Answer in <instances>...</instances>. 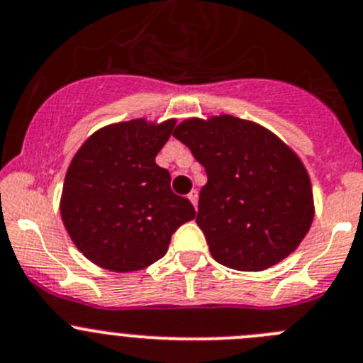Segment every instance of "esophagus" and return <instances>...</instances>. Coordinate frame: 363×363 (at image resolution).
<instances>
[{
    "label": "esophagus",
    "instance_id": "esophagus-1",
    "mask_svg": "<svg viewBox=\"0 0 363 363\" xmlns=\"http://www.w3.org/2000/svg\"><path fill=\"white\" fill-rule=\"evenodd\" d=\"M188 199H189V202L195 206V209H197V202H199V191H197V189H191V191L188 193Z\"/></svg>",
    "mask_w": 363,
    "mask_h": 363
}]
</instances>
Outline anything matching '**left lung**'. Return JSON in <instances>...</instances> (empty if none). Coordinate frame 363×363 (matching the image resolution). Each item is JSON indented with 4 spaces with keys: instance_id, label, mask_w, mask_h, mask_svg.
<instances>
[{
    "instance_id": "left-lung-1",
    "label": "left lung",
    "mask_w": 363,
    "mask_h": 363,
    "mask_svg": "<svg viewBox=\"0 0 363 363\" xmlns=\"http://www.w3.org/2000/svg\"><path fill=\"white\" fill-rule=\"evenodd\" d=\"M174 135L206 168L197 223L222 265L259 272L299 247L313 193L296 152L267 128L222 114L182 121Z\"/></svg>"
}]
</instances>
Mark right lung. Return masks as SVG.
<instances>
[{"label": "right lung", "mask_w": 363, "mask_h": 363, "mask_svg": "<svg viewBox=\"0 0 363 363\" xmlns=\"http://www.w3.org/2000/svg\"><path fill=\"white\" fill-rule=\"evenodd\" d=\"M175 120H130L94 132L64 179L60 216L77 249L101 269L141 270L161 259L172 235L195 218L191 202L155 164Z\"/></svg>", "instance_id": "add662e5"}]
</instances>
